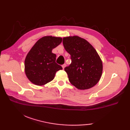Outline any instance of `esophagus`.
<instances>
[{
	"label": "esophagus",
	"mask_w": 130,
	"mask_h": 130,
	"mask_svg": "<svg viewBox=\"0 0 130 130\" xmlns=\"http://www.w3.org/2000/svg\"><path fill=\"white\" fill-rule=\"evenodd\" d=\"M66 67H67V65H66L65 63V64H63V65H62V68H63V69H64V68H65Z\"/></svg>",
	"instance_id": "esophagus-1"
}]
</instances>
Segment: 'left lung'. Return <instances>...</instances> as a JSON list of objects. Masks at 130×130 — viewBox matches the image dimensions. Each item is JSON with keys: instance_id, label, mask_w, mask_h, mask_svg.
I'll return each instance as SVG.
<instances>
[{"instance_id": "obj_1", "label": "left lung", "mask_w": 130, "mask_h": 130, "mask_svg": "<svg viewBox=\"0 0 130 130\" xmlns=\"http://www.w3.org/2000/svg\"><path fill=\"white\" fill-rule=\"evenodd\" d=\"M62 43L71 55V63L64 69L70 83L80 90L95 85L103 71V63L95 49L78 36L63 37Z\"/></svg>"}]
</instances>
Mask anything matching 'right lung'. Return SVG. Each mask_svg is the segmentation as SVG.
Segmentation results:
<instances>
[{"mask_svg": "<svg viewBox=\"0 0 130 130\" xmlns=\"http://www.w3.org/2000/svg\"><path fill=\"white\" fill-rule=\"evenodd\" d=\"M61 37L46 36L38 40L24 61V71L29 80L35 85H45L52 81L57 71L62 68L56 61V55L52 53L54 48L61 43Z\"/></svg>", "mask_w": 130, "mask_h": 130, "instance_id": "add662e5", "label": "right lung"}]
</instances>
